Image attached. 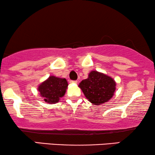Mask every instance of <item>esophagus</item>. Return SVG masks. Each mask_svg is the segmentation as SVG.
I'll list each match as a JSON object with an SVG mask.
<instances>
[{"mask_svg": "<svg viewBox=\"0 0 155 155\" xmlns=\"http://www.w3.org/2000/svg\"><path fill=\"white\" fill-rule=\"evenodd\" d=\"M71 83H75V84H77L78 83V81L77 80H71Z\"/></svg>", "mask_w": 155, "mask_h": 155, "instance_id": "34e87169", "label": "esophagus"}]
</instances>
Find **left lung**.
Here are the masks:
<instances>
[{
  "instance_id": "left-lung-1",
  "label": "left lung",
  "mask_w": 155,
  "mask_h": 155,
  "mask_svg": "<svg viewBox=\"0 0 155 155\" xmlns=\"http://www.w3.org/2000/svg\"><path fill=\"white\" fill-rule=\"evenodd\" d=\"M116 85L115 80L110 76L92 71L89 73L87 79L82 80L78 87L89 101L94 105H100L112 98Z\"/></svg>"
}]
</instances>
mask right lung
Instances as JSON below:
<instances>
[{
    "mask_svg": "<svg viewBox=\"0 0 155 155\" xmlns=\"http://www.w3.org/2000/svg\"><path fill=\"white\" fill-rule=\"evenodd\" d=\"M68 86L66 79L51 75L39 84L38 91L46 103L53 104L58 102L60 98L64 96Z\"/></svg>",
    "mask_w": 155,
    "mask_h": 155,
    "instance_id": "add662e5",
    "label": "right lung"
}]
</instances>
